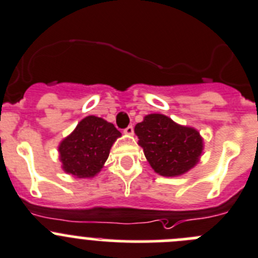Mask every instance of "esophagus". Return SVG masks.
I'll return each mask as SVG.
<instances>
[{"label": "esophagus", "instance_id": "obj_1", "mask_svg": "<svg viewBox=\"0 0 258 258\" xmlns=\"http://www.w3.org/2000/svg\"><path fill=\"white\" fill-rule=\"evenodd\" d=\"M123 132L126 135H134V126H132V124H130L128 127H126V128L123 130Z\"/></svg>", "mask_w": 258, "mask_h": 258}]
</instances>
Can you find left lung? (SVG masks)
<instances>
[{"mask_svg":"<svg viewBox=\"0 0 258 258\" xmlns=\"http://www.w3.org/2000/svg\"><path fill=\"white\" fill-rule=\"evenodd\" d=\"M135 134L151 168L165 177L186 173L202 153V139L191 127L173 122L163 114H149L137 123Z\"/></svg>","mask_w":258,"mask_h":258,"instance_id":"8db88e82","label":"left lung"}]
</instances>
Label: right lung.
I'll return each mask as SVG.
<instances>
[{
	"instance_id": "1",
	"label": "right lung",
	"mask_w": 258,
	"mask_h": 258,
	"mask_svg": "<svg viewBox=\"0 0 258 258\" xmlns=\"http://www.w3.org/2000/svg\"><path fill=\"white\" fill-rule=\"evenodd\" d=\"M121 132L103 118L89 115L59 145L64 172L79 178L94 177L102 169Z\"/></svg>"
}]
</instances>
